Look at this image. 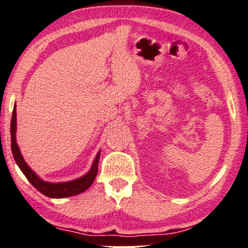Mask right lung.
Here are the masks:
<instances>
[{
    "label": "right lung",
    "instance_id": "1",
    "mask_svg": "<svg viewBox=\"0 0 248 248\" xmlns=\"http://www.w3.org/2000/svg\"><path fill=\"white\" fill-rule=\"evenodd\" d=\"M16 104L13 108V113H12V119H11V148H12V154L15 157L16 163L18 164L20 170H22V173L26 175L28 181L39 191L44 195L49 198H67L73 197V195L79 194L84 192L85 190H88L89 187L92 186V183L95 180V176L97 174V166H99V158H100V152L97 153L95 156V159L92 164V167L85 174L84 176L79 177V179L69 181V182H62V183H49L45 182L33 172L32 170L28 166V164L24 162V159L21 155L19 146L16 144Z\"/></svg>",
    "mask_w": 248,
    "mask_h": 248
}]
</instances>
